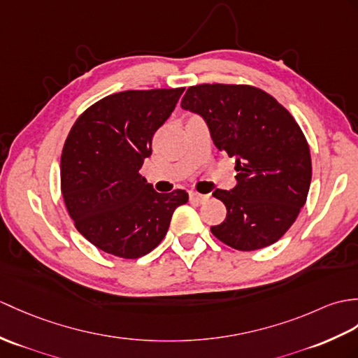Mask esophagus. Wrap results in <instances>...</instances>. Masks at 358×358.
<instances>
[{
    "label": "esophagus",
    "mask_w": 358,
    "mask_h": 358,
    "mask_svg": "<svg viewBox=\"0 0 358 358\" xmlns=\"http://www.w3.org/2000/svg\"><path fill=\"white\" fill-rule=\"evenodd\" d=\"M189 196H190V201H195V203H204L210 198L209 194H198V192H190Z\"/></svg>",
    "instance_id": "34e87169"
}]
</instances>
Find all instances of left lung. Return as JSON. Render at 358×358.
<instances>
[{
	"mask_svg": "<svg viewBox=\"0 0 358 358\" xmlns=\"http://www.w3.org/2000/svg\"><path fill=\"white\" fill-rule=\"evenodd\" d=\"M181 108L203 117L215 148L236 162V186L213 192L227 217L212 234L241 252L276 243L296 221L311 185L310 148L293 115L248 85L190 87Z\"/></svg>",
	"mask_w": 358,
	"mask_h": 358,
	"instance_id": "left-lung-1",
	"label": "left lung"
}]
</instances>
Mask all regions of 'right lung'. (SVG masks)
<instances>
[{
	"label": "right lung",
	"instance_id": "right-lung-1",
	"mask_svg": "<svg viewBox=\"0 0 358 358\" xmlns=\"http://www.w3.org/2000/svg\"><path fill=\"white\" fill-rule=\"evenodd\" d=\"M185 88L122 91L80 115L65 140L61 189L79 234L101 250L137 259L168 234L186 190L155 192L140 169L155 131L176 110Z\"/></svg>",
	"mask_w": 358,
	"mask_h": 358
}]
</instances>
